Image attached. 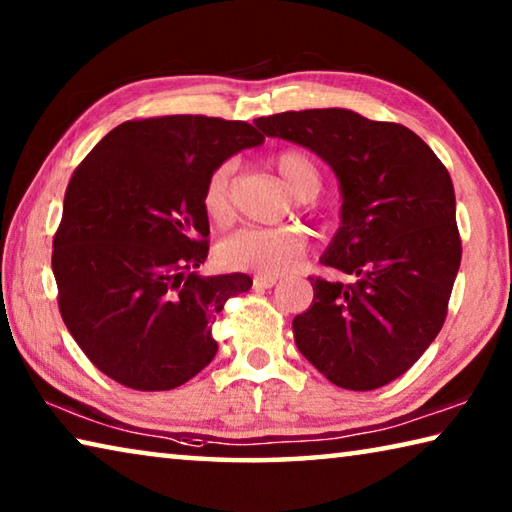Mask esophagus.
<instances>
[{
	"instance_id": "34e87169",
	"label": "esophagus",
	"mask_w": 512,
	"mask_h": 512,
	"mask_svg": "<svg viewBox=\"0 0 512 512\" xmlns=\"http://www.w3.org/2000/svg\"><path fill=\"white\" fill-rule=\"evenodd\" d=\"M275 282H277L275 275H255L253 277V284L257 289H271Z\"/></svg>"
}]
</instances>
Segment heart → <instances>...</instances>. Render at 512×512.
<instances>
[{
	"instance_id": "b5f03b06",
	"label": "heart",
	"mask_w": 512,
	"mask_h": 512,
	"mask_svg": "<svg viewBox=\"0 0 512 512\" xmlns=\"http://www.w3.org/2000/svg\"><path fill=\"white\" fill-rule=\"evenodd\" d=\"M275 169L287 187L298 198L318 194L323 176L311 155L298 149H287L275 155ZM232 162H223L205 180L203 210L207 219L225 223L232 214L230 178ZM307 232L300 228H241L225 237L216 255L225 268L232 271H253L257 275H280L291 271L307 253Z\"/></svg>"
}]
</instances>
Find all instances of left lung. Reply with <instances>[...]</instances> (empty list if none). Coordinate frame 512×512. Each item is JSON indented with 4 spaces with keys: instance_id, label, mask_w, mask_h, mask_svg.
<instances>
[{
    "instance_id": "obj_1",
    "label": "left lung",
    "mask_w": 512,
    "mask_h": 512,
    "mask_svg": "<svg viewBox=\"0 0 512 512\" xmlns=\"http://www.w3.org/2000/svg\"><path fill=\"white\" fill-rule=\"evenodd\" d=\"M268 137L314 151L341 183V228L320 262L350 282L309 277L293 318L298 350L332 384L375 391L436 339L461 266L454 185L418 135L345 108L259 117Z\"/></svg>"
}]
</instances>
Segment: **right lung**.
Masks as SVG:
<instances>
[{"label": "right lung", "instance_id": "add662e5", "mask_svg": "<svg viewBox=\"0 0 512 512\" xmlns=\"http://www.w3.org/2000/svg\"><path fill=\"white\" fill-rule=\"evenodd\" d=\"M264 135L246 121L169 115L124 121L69 180L51 268L69 334L103 375L171 391L219 345L212 323L246 273L203 277L205 180Z\"/></svg>", "mask_w": 512, "mask_h": 512}]
</instances>
